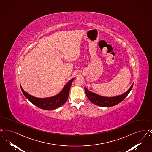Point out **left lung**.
Instances as JSON below:
<instances>
[{"mask_svg": "<svg viewBox=\"0 0 152 152\" xmlns=\"http://www.w3.org/2000/svg\"><path fill=\"white\" fill-rule=\"evenodd\" d=\"M133 86V83L131 86L130 88L126 92L120 95L113 96V97L102 96L100 95L96 94L94 92H91L87 89L86 87H85V92L88 99L93 104L102 107H110L116 105L119 102L124 100V99L130 92Z\"/></svg>", "mask_w": 152, "mask_h": 152, "instance_id": "obj_1", "label": "left lung"}]
</instances>
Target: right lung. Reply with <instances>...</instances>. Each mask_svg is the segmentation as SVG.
Listing matches in <instances>:
<instances>
[{
	"label": "right lung",
	"instance_id": "right-lung-1",
	"mask_svg": "<svg viewBox=\"0 0 152 152\" xmlns=\"http://www.w3.org/2000/svg\"><path fill=\"white\" fill-rule=\"evenodd\" d=\"M74 78L70 80L65 85L63 89L58 94L47 98H37L32 96L25 92L20 86L21 90L24 96L32 102L34 105L39 108L47 110H51L63 105L68 99L71 86Z\"/></svg>",
	"mask_w": 152,
	"mask_h": 152
}]
</instances>
